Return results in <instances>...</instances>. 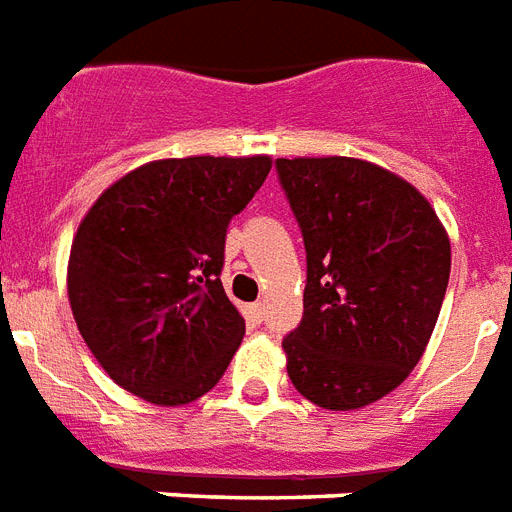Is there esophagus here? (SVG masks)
I'll use <instances>...</instances> for the list:
<instances>
[{"label":"esophagus","mask_w":512,"mask_h":512,"mask_svg":"<svg viewBox=\"0 0 512 512\" xmlns=\"http://www.w3.org/2000/svg\"><path fill=\"white\" fill-rule=\"evenodd\" d=\"M247 313L249 316H252V319L255 321H263V316H265V303H252L247 308Z\"/></svg>","instance_id":"1"}]
</instances>
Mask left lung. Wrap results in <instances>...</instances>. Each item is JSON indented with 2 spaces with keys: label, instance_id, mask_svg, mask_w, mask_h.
I'll use <instances>...</instances> for the list:
<instances>
[{
  "label": "left lung",
  "instance_id": "8db88e82",
  "mask_svg": "<svg viewBox=\"0 0 512 512\" xmlns=\"http://www.w3.org/2000/svg\"><path fill=\"white\" fill-rule=\"evenodd\" d=\"M303 231V321L281 342L300 396L329 412L380 401L428 348L452 244L404 177L350 156L276 159Z\"/></svg>",
  "mask_w": 512,
  "mask_h": 512
}]
</instances>
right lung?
<instances>
[{
  "label": "right lung",
  "instance_id": "right-lung-1",
  "mask_svg": "<svg viewBox=\"0 0 512 512\" xmlns=\"http://www.w3.org/2000/svg\"><path fill=\"white\" fill-rule=\"evenodd\" d=\"M271 156L156 159L87 209L68 255V303L106 374L156 406L215 388L244 337L220 281L225 228Z\"/></svg>",
  "mask_w": 512,
  "mask_h": 512
}]
</instances>
